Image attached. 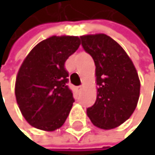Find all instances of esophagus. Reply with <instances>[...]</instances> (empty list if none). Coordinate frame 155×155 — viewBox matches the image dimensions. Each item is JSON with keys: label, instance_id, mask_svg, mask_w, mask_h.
<instances>
[{"label": "esophagus", "instance_id": "34e87169", "mask_svg": "<svg viewBox=\"0 0 155 155\" xmlns=\"http://www.w3.org/2000/svg\"><path fill=\"white\" fill-rule=\"evenodd\" d=\"M81 90H82V86H81V85H79V86L77 87V91H78V92H81Z\"/></svg>", "mask_w": 155, "mask_h": 155}]
</instances>
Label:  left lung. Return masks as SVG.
I'll return each instance as SVG.
<instances>
[{
	"mask_svg": "<svg viewBox=\"0 0 155 155\" xmlns=\"http://www.w3.org/2000/svg\"><path fill=\"white\" fill-rule=\"evenodd\" d=\"M83 49L96 66L97 98L86 110L101 129L119 126L134 113L140 96V79L133 62L117 41L105 34L81 36Z\"/></svg>",
	"mask_w": 155,
	"mask_h": 155,
	"instance_id": "8db88e82",
	"label": "left lung"
}]
</instances>
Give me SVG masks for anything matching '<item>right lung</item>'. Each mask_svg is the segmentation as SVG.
<instances>
[{
  "label": "right lung",
  "instance_id": "right-lung-1",
  "mask_svg": "<svg viewBox=\"0 0 155 155\" xmlns=\"http://www.w3.org/2000/svg\"><path fill=\"white\" fill-rule=\"evenodd\" d=\"M78 37H50L30 51L20 67L15 97L27 122L54 131L67 119L74 99L67 83L66 60L79 47Z\"/></svg>",
  "mask_w": 155,
  "mask_h": 155
}]
</instances>
